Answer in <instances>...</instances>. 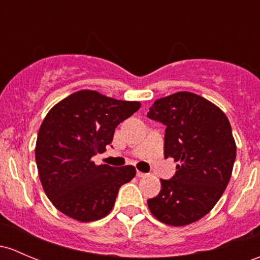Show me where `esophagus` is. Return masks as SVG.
I'll return each instance as SVG.
<instances>
[{"instance_id":"obj_1","label":"esophagus","mask_w":260,"mask_h":260,"mask_svg":"<svg viewBox=\"0 0 260 260\" xmlns=\"http://www.w3.org/2000/svg\"><path fill=\"white\" fill-rule=\"evenodd\" d=\"M148 174L144 173V172H141V171H137V177H139V178H144V177H147Z\"/></svg>"}]
</instances>
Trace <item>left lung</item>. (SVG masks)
Here are the masks:
<instances>
[{
  "label": "left lung",
  "mask_w": 260,
  "mask_h": 260,
  "mask_svg": "<svg viewBox=\"0 0 260 260\" xmlns=\"http://www.w3.org/2000/svg\"><path fill=\"white\" fill-rule=\"evenodd\" d=\"M148 117L167 125L165 157L178 163L173 178L160 179L148 208L168 225L194 223L213 209L232 177L237 146L231 123L214 103L185 91L155 100Z\"/></svg>",
  "instance_id": "1"
}]
</instances>
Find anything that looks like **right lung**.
I'll use <instances>...</instances> for the list:
<instances>
[{
    "label": "right lung",
    "instance_id": "obj_1",
    "mask_svg": "<svg viewBox=\"0 0 260 260\" xmlns=\"http://www.w3.org/2000/svg\"><path fill=\"white\" fill-rule=\"evenodd\" d=\"M139 107L138 101L82 89L50 109L38 131L35 155L43 190L59 212L84 223L111 212L136 168L98 166L92 157L106 151L117 125Z\"/></svg>",
    "mask_w": 260,
    "mask_h": 260
}]
</instances>
